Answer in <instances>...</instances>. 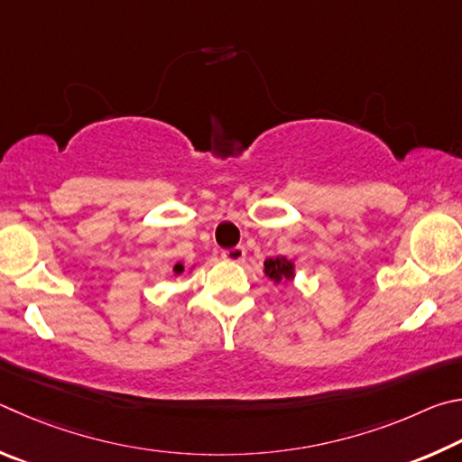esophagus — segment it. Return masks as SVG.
<instances>
[{
    "instance_id": "34e87169",
    "label": "esophagus",
    "mask_w": 462,
    "mask_h": 462,
    "mask_svg": "<svg viewBox=\"0 0 462 462\" xmlns=\"http://www.w3.org/2000/svg\"><path fill=\"white\" fill-rule=\"evenodd\" d=\"M223 260L226 262H233V263H239L245 260V247L236 245V247H229V249H223Z\"/></svg>"
}]
</instances>
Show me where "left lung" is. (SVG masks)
<instances>
[{"mask_svg": "<svg viewBox=\"0 0 462 462\" xmlns=\"http://www.w3.org/2000/svg\"><path fill=\"white\" fill-rule=\"evenodd\" d=\"M265 268V276H270L273 282H282V280H292L294 276V265L290 263L286 257H276V260H268L263 263Z\"/></svg>", "mask_w": 462, "mask_h": 462, "instance_id": "left-lung-1", "label": "left lung"}]
</instances>
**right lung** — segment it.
I'll list each match as a JSON object with an SVG mask.
<instances>
[{
	"label": "right lung",
	"instance_id": "obj_1",
	"mask_svg": "<svg viewBox=\"0 0 462 462\" xmlns=\"http://www.w3.org/2000/svg\"><path fill=\"white\" fill-rule=\"evenodd\" d=\"M182 270H184V268H182V263H176V265H174V272H176V273H180Z\"/></svg>",
	"mask_w": 462,
	"mask_h": 462
}]
</instances>
